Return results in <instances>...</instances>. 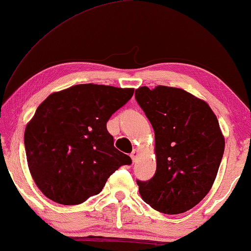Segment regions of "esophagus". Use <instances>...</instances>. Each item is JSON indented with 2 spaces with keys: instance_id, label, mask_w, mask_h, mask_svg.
<instances>
[{
  "instance_id": "obj_1",
  "label": "esophagus",
  "mask_w": 251,
  "mask_h": 251,
  "mask_svg": "<svg viewBox=\"0 0 251 251\" xmlns=\"http://www.w3.org/2000/svg\"><path fill=\"white\" fill-rule=\"evenodd\" d=\"M138 155H139L138 150H133L132 152H131V154H130V156H131V159H132L133 162H135V161L137 160V157H138Z\"/></svg>"
}]
</instances>
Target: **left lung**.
Returning <instances> with one entry per match:
<instances>
[{"instance_id": "left-lung-1", "label": "left lung", "mask_w": 251, "mask_h": 251, "mask_svg": "<svg viewBox=\"0 0 251 251\" xmlns=\"http://www.w3.org/2000/svg\"><path fill=\"white\" fill-rule=\"evenodd\" d=\"M136 100L155 133L156 171L137 180L143 200L177 215L195 207L210 191L224 154L218 120L207 102L183 89L138 88Z\"/></svg>"}]
</instances>
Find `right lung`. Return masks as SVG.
Returning a JSON list of instances; mask_svg holds the SVG:
<instances>
[{"label": "right lung", "instance_id": "1", "mask_svg": "<svg viewBox=\"0 0 251 251\" xmlns=\"http://www.w3.org/2000/svg\"><path fill=\"white\" fill-rule=\"evenodd\" d=\"M133 89L78 84L51 94L25 130L27 163L36 186L57 203L80 204L100 193L109 176L131 164L114 147L109 118Z\"/></svg>", "mask_w": 251, "mask_h": 251}]
</instances>
